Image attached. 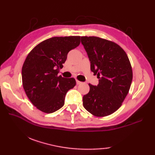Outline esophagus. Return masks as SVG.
I'll return each instance as SVG.
<instances>
[{"instance_id": "34e87169", "label": "esophagus", "mask_w": 155, "mask_h": 155, "mask_svg": "<svg viewBox=\"0 0 155 155\" xmlns=\"http://www.w3.org/2000/svg\"><path fill=\"white\" fill-rule=\"evenodd\" d=\"M82 83V82H81V81H79L78 80H77V84H81Z\"/></svg>"}]
</instances>
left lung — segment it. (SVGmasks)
Masks as SVG:
<instances>
[{
	"mask_svg": "<svg viewBox=\"0 0 155 155\" xmlns=\"http://www.w3.org/2000/svg\"><path fill=\"white\" fill-rule=\"evenodd\" d=\"M91 61V70L99 78L97 86L88 84L83 106L95 117L110 115L119 108L129 91L133 70L126 52L115 42L97 37H81Z\"/></svg>",
	"mask_w": 155,
	"mask_h": 155,
	"instance_id": "8db88e82",
	"label": "left lung"
}]
</instances>
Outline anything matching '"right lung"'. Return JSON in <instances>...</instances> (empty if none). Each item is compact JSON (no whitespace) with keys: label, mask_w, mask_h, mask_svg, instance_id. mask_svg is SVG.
I'll list each match as a JSON object with an SVG mask.
<instances>
[{"label":"right lung","mask_w":155,"mask_h":155,"mask_svg":"<svg viewBox=\"0 0 155 155\" xmlns=\"http://www.w3.org/2000/svg\"><path fill=\"white\" fill-rule=\"evenodd\" d=\"M80 36L55 37L40 42L29 52L22 68L23 88L36 108L45 113L58 110L67 92L76 85L74 78L58 76L68 52L81 43Z\"/></svg>","instance_id":"obj_1"}]
</instances>
